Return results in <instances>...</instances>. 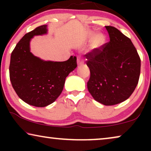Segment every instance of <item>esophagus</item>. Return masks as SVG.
Returning a JSON list of instances; mask_svg holds the SVG:
<instances>
[{"mask_svg": "<svg viewBox=\"0 0 151 151\" xmlns=\"http://www.w3.org/2000/svg\"><path fill=\"white\" fill-rule=\"evenodd\" d=\"M77 64H78V65H82V64H84L83 59H82L80 56H78V58H77Z\"/></svg>", "mask_w": 151, "mask_h": 151, "instance_id": "34e87169", "label": "esophagus"}]
</instances>
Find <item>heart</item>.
Returning <instances> with one entry per match:
<instances>
[{
    "label": "heart",
    "mask_w": 151,
    "mask_h": 151,
    "mask_svg": "<svg viewBox=\"0 0 151 151\" xmlns=\"http://www.w3.org/2000/svg\"><path fill=\"white\" fill-rule=\"evenodd\" d=\"M94 36V34H91L90 36L93 37ZM105 38L104 36L101 34H98L95 37L93 40L92 42V47L93 49H98L100 48V47L102 46V45L104 43Z\"/></svg>",
    "instance_id": "obj_1"
}]
</instances>
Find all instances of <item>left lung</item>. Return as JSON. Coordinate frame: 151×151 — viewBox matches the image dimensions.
<instances>
[{"mask_svg": "<svg viewBox=\"0 0 151 151\" xmlns=\"http://www.w3.org/2000/svg\"><path fill=\"white\" fill-rule=\"evenodd\" d=\"M110 41L86 55L91 76L87 88L97 102L111 106L127 100L137 85L141 60L131 39L105 26Z\"/></svg>", "mask_w": 151, "mask_h": 151, "instance_id": "left-lung-1", "label": "left lung"}]
</instances>
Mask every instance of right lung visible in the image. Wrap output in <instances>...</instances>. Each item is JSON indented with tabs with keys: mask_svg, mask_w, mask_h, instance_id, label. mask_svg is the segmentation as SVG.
<instances>
[{
	"mask_svg": "<svg viewBox=\"0 0 151 151\" xmlns=\"http://www.w3.org/2000/svg\"><path fill=\"white\" fill-rule=\"evenodd\" d=\"M47 33V24H45L26 34L16 45L10 59L9 77L14 91L24 102L37 107L54 102L63 91L66 78L77 67L76 56L55 62L44 60L31 52L32 39Z\"/></svg>",
	"mask_w": 151,
	"mask_h": 151,
	"instance_id": "1",
	"label": "right lung"
}]
</instances>
